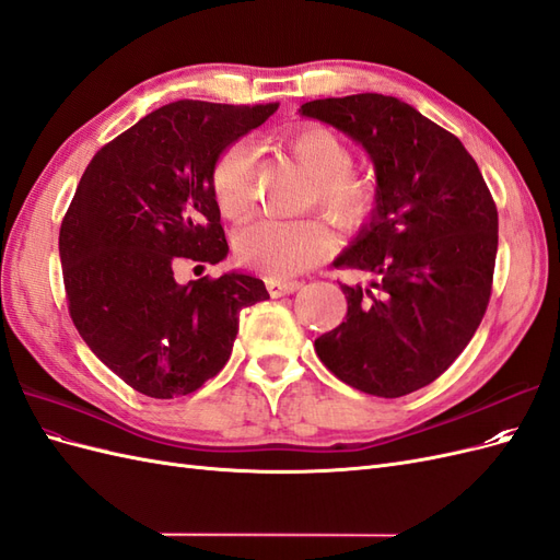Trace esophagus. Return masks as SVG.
Returning a JSON list of instances; mask_svg holds the SVG:
<instances>
[{"label":"esophagus","mask_w":560,"mask_h":560,"mask_svg":"<svg viewBox=\"0 0 560 560\" xmlns=\"http://www.w3.org/2000/svg\"><path fill=\"white\" fill-rule=\"evenodd\" d=\"M301 284L303 282H299V280H280V278H268L266 280L268 292H270V296H273V299L284 296V294H294L296 290H301Z\"/></svg>","instance_id":"obj_1"}]
</instances>
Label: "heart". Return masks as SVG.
<instances>
[{
  "label": "heart",
  "instance_id": "obj_1",
  "mask_svg": "<svg viewBox=\"0 0 560 560\" xmlns=\"http://www.w3.org/2000/svg\"><path fill=\"white\" fill-rule=\"evenodd\" d=\"M287 151L313 177L311 202L343 224L364 219L376 202V189L366 177L354 175L350 147L325 126H306L287 138ZM254 149L249 142L231 144L212 171V191L219 210L238 219L252 206ZM336 247L331 229L322 219H254L235 235L241 264L270 276H296Z\"/></svg>",
  "mask_w": 560,
  "mask_h": 560
}]
</instances>
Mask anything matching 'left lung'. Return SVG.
Returning <instances> with one entry per match:
<instances>
[{
    "label": "left lung",
    "mask_w": 560,
    "mask_h": 560,
    "mask_svg": "<svg viewBox=\"0 0 560 560\" xmlns=\"http://www.w3.org/2000/svg\"><path fill=\"white\" fill-rule=\"evenodd\" d=\"M315 118L374 163L376 206L336 266L369 284H341L346 319L315 338L336 378L374 397H404L455 362L481 325L498 254L493 196L463 142L393 95L313 100Z\"/></svg>",
    "instance_id": "left-lung-1"
}]
</instances>
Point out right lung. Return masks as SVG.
<instances>
[{"instance_id":"add662e5","label":"right lung","mask_w":560,"mask_h":560,"mask_svg":"<svg viewBox=\"0 0 560 560\" xmlns=\"http://www.w3.org/2000/svg\"><path fill=\"white\" fill-rule=\"evenodd\" d=\"M276 109L171 103L100 149L77 186L60 226L70 315L95 358L147 397L191 395L217 376L241 311L268 299L241 270L179 284L175 268L226 259L214 163Z\"/></svg>"}]
</instances>
